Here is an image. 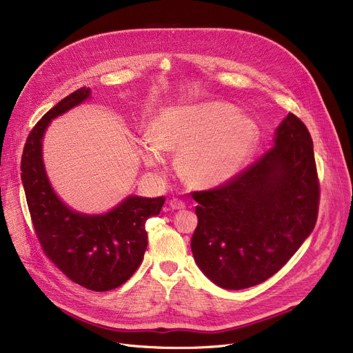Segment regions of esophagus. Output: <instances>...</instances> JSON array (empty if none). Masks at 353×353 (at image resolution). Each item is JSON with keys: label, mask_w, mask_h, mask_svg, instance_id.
<instances>
[{"label": "esophagus", "mask_w": 353, "mask_h": 353, "mask_svg": "<svg viewBox=\"0 0 353 353\" xmlns=\"http://www.w3.org/2000/svg\"><path fill=\"white\" fill-rule=\"evenodd\" d=\"M168 205H170L172 210H183V208H185V203H183L182 199H178V198L170 199V203H168Z\"/></svg>", "instance_id": "obj_1"}]
</instances>
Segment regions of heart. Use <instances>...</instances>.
Masks as SVG:
<instances>
[{"label": "heart", "mask_w": 353, "mask_h": 353, "mask_svg": "<svg viewBox=\"0 0 353 353\" xmlns=\"http://www.w3.org/2000/svg\"><path fill=\"white\" fill-rule=\"evenodd\" d=\"M259 143V128L228 103L166 108L141 142L148 166L162 162L161 149L179 150L178 168L196 187H214L236 176Z\"/></svg>", "instance_id": "obj_1"}]
</instances>
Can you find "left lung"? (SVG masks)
<instances>
[{
	"mask_svg": "<svg viewBox=\"0 0 353 353\" xmlns=\"http://www.w3.org/2000/svg\"><path fill=\"white\" fill-rule=\"evenodd\" d=\"M191 250L216 286L241 290L270 279L310 236L319 211L312 137L289 113L274 146L224 185L192 192Z\"/></svg>",
	"mask_w": 353,
	"mask_h": 353,
	"instance_id": "left-lung-1",
	"label": "left lung"
}]
</instances>
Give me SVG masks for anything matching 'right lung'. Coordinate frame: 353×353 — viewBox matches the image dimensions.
Returning a JSON list of instances; mask_svg holds the SVG:
<instances>
[{
    "label": "right lung",
    "instance_id": "right-lung-1",
    "mask_svg": "<svg viewBox=\"0 0 353 353\" xmlns=\"http://www.w3.org/2000/svg\"><path fill=\"white\" fill-rule=\"evenodd\" d=\"M90 97L81 88L50 109L32 128L21 158V181L39 243L72 281L108 292L130 279L148 245L145 223L161 212L165 196L129 195L106 214L73 211L56 195L43 162V137L54 117Z\"/></svg>",
    "mask_w": 353,
    "mask_h": 353
}]
</instances>
